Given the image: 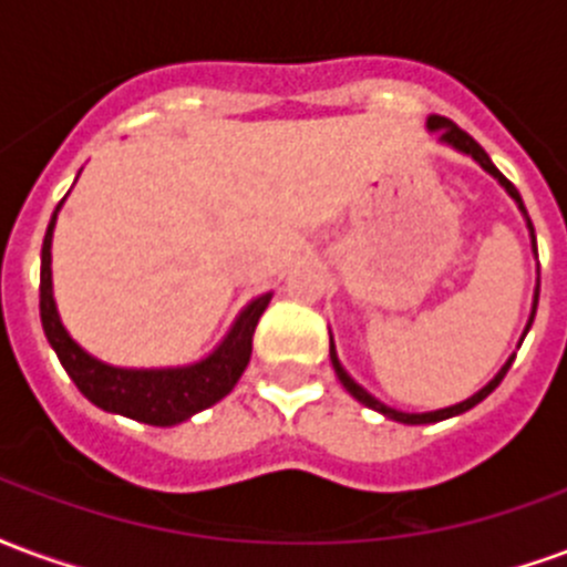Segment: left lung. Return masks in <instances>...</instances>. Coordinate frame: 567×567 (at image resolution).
I'll use <instances>...</instances> for the list:
<instances>
[{"label": "left lung", "instance_id": "1", "mask_svg": "<svg viewBox=\"0 0 567 567\" xmlns=\"http://www.w3.org/2000/svg\"><path fill=\"white\" fill-rule=\"evenodd\" d=\"M427 130H431V133H437V136H440V145H450V148H455V151H458V154H467V157H471V161L480 163V166H483V169H486V173L492 175V178H498V185L504 187L507 194H511L513 203H516V206H519V212H523V215H525V224H528V230H532V248H535V255H537L535 227H532V218H528V212H525L523 197H519V190H516V187H513L511 182H507V178H504V175L498 173V166H495V163L488 161L486 151L480 148V145H476V142L471 140V136H467V133H464L462 127H455V124H452V121H446V117L427 115ZM537 295H540V279H537V285H535V300H532V316H528V324H525L523 337H519V346H523L525 333H528V328H532V321H535ZM513 358H516V355L507 358V361H504V368H501L498 373H495V377H492V380H488L486 385L480 389V392L471 394L467 401H462V404L443 406V410H431V413H404V410H394V406L382 404L380 398H373V394H370L368 389H361V385H358V382L352 380L349 373H346V368H343V364H340V358H337V349H333V337H331V364H333V370H337V377H340V382H343L346 392L352 394L355 401H361V404H364V406H370V410H377V413H382V416H385V419H394V422H404V425H431V422H443V419L462 416V413H467L471 406H476V404H480V401H483V398H488V394H492V392H495V389H498V382L504 380V373L511 370Z\"/></svg>", "mask_w": 567, "mask_h": 567}]
</instances>
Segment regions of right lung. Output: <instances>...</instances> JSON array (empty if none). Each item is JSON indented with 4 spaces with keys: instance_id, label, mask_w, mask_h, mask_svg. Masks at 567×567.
<instances>
[{
    "instance_id": "1",
    "label": "right lung",
    "mask_w": 567,
    "mask_h": 567,
    "mask_svg": "<svg viewBox=\"0 0 567 567\" xmlns=\"http://www.w3.org/2000/svg\"><path fill=\"white\" fill-rule=\"evenodd\" d=\"M63 199H60V206H63ZM60 206L51 215L42 243L39 309H42L44 337L60 358V364L72 377V382L79 385V392L105 413H117V416L136 419V422L157 427L178 425L199 410L218 404L224 394L234 392L243 370L248 368L251 337H255L258 319L264 316L272 295H260L251 303H246L230 324V331L224 333L221 343L194 364H182V368H115V364H105L72 340V333L66 331V324L60 321V312H56L54 282H51V239H54Z\"/></svg>"
}]
</instances>
